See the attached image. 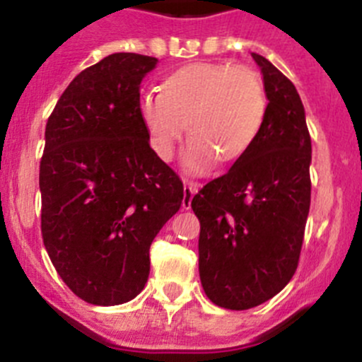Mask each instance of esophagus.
<instances>
[{
    "mask_svg": "<svg viewBox=\"0 0 362 362\" xmlns=\"http://www.w3.org/2000/svg\"><path fill=\"white\" fill-rule=\"evenodd\" d=\"M197 194V185L192 184V182H185L184 185V200H182V207L189 209L191 207L192 197Z\"/></svg>",
    "mask_w": 362,
    "mask_h": 362,
    "instance_id": "obj_1",
    "label": "esophagus"
}]
</instances>
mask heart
<instances>
[{
  "instance_id": "1",
  "label": "heart",
  "mask_w": 362,
  "mask_h": 362,
  "mask_svg": "<svg viewBox=\"0 0 362 362\" xmlns=\"http://www.w3.org/2000/svg\"><path fill=\"white\" fill-rule=\"evenodd\" d=\"M139 114L162 160L173 158L185 124L192 137L184 162L200 173L216 157L232 162L252 146L266 116V93L261 76L246 66L189 64L162 82V93H143Z\"/></svg>"
}]
</instances>
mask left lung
<instances>
[{
    "label": "left lung",
    "instance_id": "8db88e82",
    "mask_svg": "<svg viewBox=\"0 0 362 362\" xmlns=\"http://www.w3.org/2000/svg\"><path fill=\"white\" fill-rule=\"evenodd\" d=\"M268 107L252 146L194 194L200 280L212 303L245 310L286 288L300 261L310 207V135L295 86L252 53Z\"/></svg>",
    "mask_w": 362,
    "mask_h": 362
}]
</instances>
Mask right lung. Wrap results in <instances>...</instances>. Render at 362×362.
<instances>
[{
	"instance_id": "obj_1",
	"label": "right lung",
	"mask_w": 362,
	"mask_h": 362,
	"mask_svg": "<svg viewBox=\"0 0 362 362\" xmlns=\"http://www.w3.org/2000/svg\"><path fill=\"white\" fill-rule=\"evenodd\" d=\"M155 66L137 53L105 57L74 76L46 123L42 241L67 288L93 305L143 291L151 241L184 200L139 114V86Z\"/></svg>"
}]
</instances>
